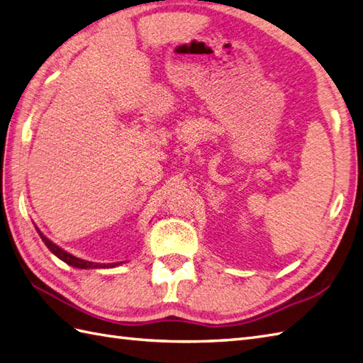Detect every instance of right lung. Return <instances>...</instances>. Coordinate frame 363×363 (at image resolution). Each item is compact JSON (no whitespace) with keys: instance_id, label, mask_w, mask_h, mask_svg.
Segmentation results:
<instances>
[{"instance_id":"1","label":"right lung","mask_w":363,"mask_h":363,"mask_svg":"<svg viewBox=\"0 0 363 363\" xmlns=\"http://www.w3.org/2000/svg\"><path fill=\"white\" fill-rule=\"evenodd\" d=\"M38 231L40 238H42V240L45 242V245L51 250V252L59 257V259H62L63 262H67L68 265H71V267H76V269H110V267H115V265H119L121 262H111V264H98V262H90V261H85V259H80V257H76L69 255L68 252H65V250L60 248L59 245H55L54 242H51L50 239H48L42 231Z\"/></svg>"}]
</instances>
